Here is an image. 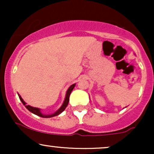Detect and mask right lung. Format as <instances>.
<instances>
[{
    "instance_id": "right-lung-1",
    "label": "right lung",
    "mask_w": 154,
    "mask_h": 154,
    "mask_svg": "<svg viewBox=\"0 0 154 154\" xmlns=\"http://www.w3.org/2000/svg\"><path fill=\"white\" fill-rule=\"evenodd\" d=\"M75 85H76V83H75V84H73V85H72L68 88V90H67L66 93V96H65V99H64V100H63L62 105H61V106L60 107L57 111H55L54 114H44L41 112V110H40V109H39V108L32 107V106H29V105H26V102L22 99V98L21 97V95H19V94H18V95L19 97V99H20L21 101H22L23 105H24V106H25L26 109H28V110L30 111V112L32 113V114H35V115H38L39 116H40V117H43V118H51V117H54V116L59 115L61 113H62L63 111L65 110V109H66L67 105H68V103H69L70 94H71L72 91H73L74 88L75 87Z\"/></svg>"
}]
</instances>
